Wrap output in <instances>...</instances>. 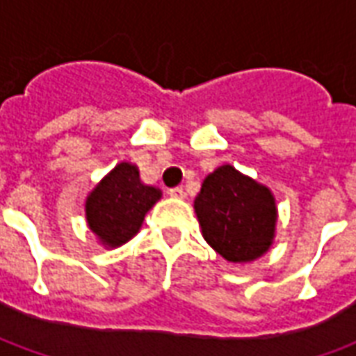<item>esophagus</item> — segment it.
<instances>
[{
    "instance_id": "34e87169",
    "label": "esophagus",
    "mask_w": 356,
    "mask_h": 356,
    "mask_svg": "<svg viewBox=\"0 0 356 356\" xmlns=\"http://www.w3.org/2000/svg\"><path fill=\"white\" fill-rule=\"evenodd\" d=\"M168 194H170V196H173V198H185V191H183V186L170 188V191H168Z\"/></svg>"
}]
</instances>
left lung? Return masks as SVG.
Instances as JSON below:
<instances>
[{"label":"left lung","instance_id":"8db88e82","mask_svg":"<svg viewBox=\"0 0 356 356\" xmlns=\"http://www.w3.org/2000/svg\"><path fill=\"white\" fill-rule=\"evenodd\" d=\"M194 208L206 242L227 261H252L267 252L275 236L273 194L232 165L206 177Z\"/></svg>","mask_w":356,"mask_h":356}]
</instances>
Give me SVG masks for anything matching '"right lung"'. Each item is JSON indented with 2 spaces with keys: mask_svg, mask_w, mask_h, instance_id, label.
I'll return each mask as SVG.
<instances>
[{
  "mask_svg": "<svg viewBox=\"0 0 356 356\" xmlns=\"http://www.w3.org/2000/svg\"><path fill=\"white\" fill-rule=\"evenodd\" d=\"M160 200V191L143 185L139 170L131 163H118L86 204L89 229L106 246H120L143 225L145 213Z\"/></svg>",
  "mask_w": 356,
  "mask_h": 356,
  "instance_id": "add662e5",
  "label": "right lung"
}]
</instances>
